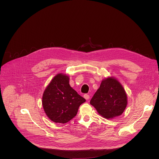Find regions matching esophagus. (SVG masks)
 Masks as SVG:
<instances>
[{
    "label": "esophagus",
    "instance_id": "34e87169",
    "mask_svg": "<svg viewBox=\"0 0 159 159\" xmlns=\"http://www.w3.org/2000/svg\"><path fill=\"white\" fill-rule=\"evenodd\" d=\"M84 98L86 99V100H88L89 99V98H90V96H89V95H88V94H84Z\"/></svg>",
    "mask_w": 159,
    "mask_h": 159
}]
</instances>
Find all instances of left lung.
I'll return each instance as SVG.
<instances>
[{"label":"left lung","mask_w":159,"mask_h":159,"mask_svg":"<svg viewBox=\"0 0 159 159\" xmlns=\"http://www.w3.org/2000/svg\"><path fill=\"white\" fill-rule=\"evenodd\" d=\"M99 114L112 119L123 114L128 104L127 95L121 83L114 77L104 79L90 101Z\"/></svg>","instance_id":"1"}]
</instances>
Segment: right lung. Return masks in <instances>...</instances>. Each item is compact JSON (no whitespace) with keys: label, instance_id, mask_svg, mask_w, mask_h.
I'll list each match as a JSON object with an SVG mask.
<instances>
[{"label":"right lung","instance_id":"add662e5","mask_svg":"<svg viewBox=\"0 0 159 159\" xmlns=\"http://www.w3.org/2000/svg\"><path fill=\"white\" fill-rule=\"evenodd\" d=\"M85 102L69 84V76L62 73L56 75L45 89L42 105L48 118L54 123L69 122Z\"/></svg>","mask_w":159,"mask_h":159}]
</instances>
